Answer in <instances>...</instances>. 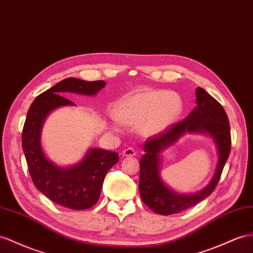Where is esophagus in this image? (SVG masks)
I'll list each match as a JSON object with an SVG mask.
<instances>
[{"label":"esophagus","instance_id":"1","mask_svg":"<svg viewBox=\"0 0 253 253\" xmlns=\"http://www.w3.org/2000/svg\"><path fill=\"white\" fill-rule=\"evenodd\" d=\"M135 154H137V152H135L134 148H132V147H127V148H125L124 151L122 152V156H123V157H126V156H134Z\"/></svg>","mask_w":253,"mask_h":253}]
</instances>
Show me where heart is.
Listing matches in <instances>:
<instances>
[{"label":"heart","mask_w":253,"mask_h":253,"mask_svg":"<svg viewBox=\"0 0 253 253\" xmlns=\"http://www.w3.org/2000/svg\"><path fill=\"white\" fill-rule=\"evenodd\" d=\"M180 97L166 89H144L123 98L116 106L118 119L129 126L141 124L143 133L166 130L183 112Z\"/></svg>","instance_id":"heart-1"}]
</instances>
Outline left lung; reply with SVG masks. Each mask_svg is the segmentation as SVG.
Wrapping results in <instances>:
<instances>
[{
    "label": "left lung",
    "mask_w": 253,
    "mask_h": 253,
    "mask_svg": "<svg viewBox=\"0 0 253 253\" xmlns=\"http://www.w3.org/2000/svg\"><path fill=\"white\" fill-rule=\"evenodd\" d=\"M197 107L183 121L146 139L140 160L139 190L143 202L160 215H173L190 209L215 190L231 151L230 123L222 106L202 87L196 89ZM186 132L209 134L215 142L218 164L210 184L197 194L180 195L161 179V153Z\"/></svg>",
    "instance_id": "1"
}]
</instances>
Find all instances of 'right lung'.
Masks as SVG:
<instances>
[{"label":"right lung","mask_w":253,"mask_h":253,"mask_svg":"<svg viewBox=\"0 0 253 253\" xmlns=\"http://www.w3.org/2000/svg\"><path fill=\"white\" fill-rule=\"evenodd\" d=\"M106 82L67 78L38 95L32 102L22 131V148L30 175L36 188L52 202L70 210L81 211L94 206L101 192L107 172L119 161V154L102 148H89L77 165L61 168L49 160L42 146V129L53 110L75 103L65 93L93 96Z\"/></svg>","instance_id":"1"}]
</instances>
